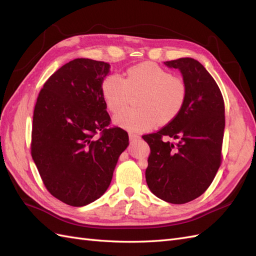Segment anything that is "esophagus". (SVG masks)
<instances>
[{
  "label": "esophagus",
  "mask_w": 256,
  "mask_h": 256,
  "mask_svg": "<svg viewBox=\"0 0 256 256\" xmlns=\"http://www.w3.org/2000/svg\"><path fill=\"white\" fill-rule=\"evenodd\" d=\"M129 138L131 141H136V140H138V138H140V136L136 134H129Z\"/></svg>",
  "instance_id": "34e87169"
}]
</instances>
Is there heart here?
Wrapping results in <instances>:
<instances>
[{"label":"heart","mask_w":256,"mask_h":256,"mask_svg":"<svg viewBox=\"0 0 256 256\" xmlns=\"http://www.w3.org/2000/svg\"><path fill=\"white\" fill-rule=\"evenodd\" d=\"M142 90L138 109L124 110L114 115L115 126L132 132L147 131L175 118L180 112L187 96L182 80L175 78L166 69L152 62H143L129 67L122 79L109 74L102 82V95L106 109L112 113L128 104L130 94Z\"/></svg>","instance_id":"obj_1"}]
</instances>
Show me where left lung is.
I'll return each instance as SVG.
<instances>
[{"label":"left lung","instance_id":"obj_1","mask_svg":"<svg viewBox=\"0 0 256 256\" xmlns=\"http://www.w3.org/2000/svg\"><path fill=\"white\" fill-rule=\"evenodd\" d=\"M164 65L180 72L187 96L175 118L158 132L142 136L150 147L145 178L157 198L184 204L202 196L218 172L224 102L216 81L196 60L182 58ZM164 136L178 143L164 142Z\"/></svg>","mask_w":256,"mask_h":256}]
</instances>
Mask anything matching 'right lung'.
Wrapping results in <instances>:
<instances>
[{"label": "right lung", "instance_id": "add662e5", "mask_svg": "<svg viewBox=\"0 0 256 256\" xmlns=\"http://www.w3.org/2000/svg\"><path fill=\"white\" fill-rule=\"evenodd\" d=\"M110 64L76 58L44 84L33 115L32 158L46 188L62 202L85 206L109 188L120 154L129 145L110 116L102 82ZM100 132L99 139L94 136Z\"/></svg>", "mask_w": 256, "mask_h": 256}]
</instances>
